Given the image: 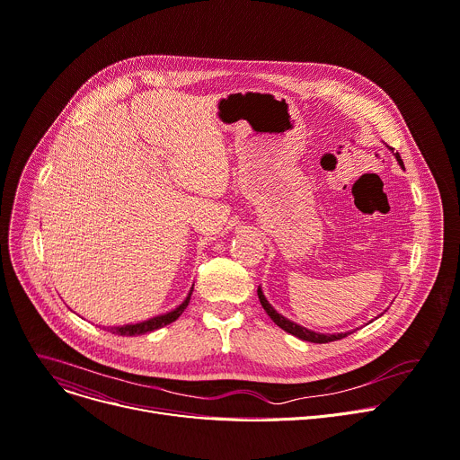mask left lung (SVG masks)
<instances>
[{
	"label": "left lung",
	"mask_w": 460,
	"mask_h": 460,
	"mask_svg": "<svg viewBox=\"0 0 460 460\" xmlns=\"http://www.w3.org/2000/svg\"><path fill=\"white\" fill-rule=\"evenodd\" d=\"M394 155H396L398 163L403 164L402 159H400V155H398V152H396ZM259 299H261V305H262V308L266 310V314L273 319V323H275L277 326H280L282 330H286L288 333H291V336L299 338V340H305V341H310V343H330V341L341 340V338L349 336V333H352V332H347V333H317V332H312V330H308V328H303V326H299V324H296V323L288 321V319L282 317L280 314H277V312L273 310V306H271V305L266 301V297L262 296V289H261V288H259Z\"/></svg>",
	"instance_id": "left-lung-1"
}]
</instances>
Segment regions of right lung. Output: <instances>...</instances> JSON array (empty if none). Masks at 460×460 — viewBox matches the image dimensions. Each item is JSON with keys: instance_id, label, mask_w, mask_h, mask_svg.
Returning a JSON list of instances; mask_svg holds the SVG:
<instances>
[{"instance_id": "obj_1", "label": "right lung", "mask_w": 460, "mask_h": 460, "mask_svg": "<svg viewBox=\"0 0 460 460\" xmlns=\"http://www.w3.org/2000/svg\"><path fill=\"white\" fill-rule=\"evenodd\" d=\"M190 296H192V289L189 291V297L172 312L164 314V315H157L154 319H148L145 323H137V324H124V326H113V328H108L111 333H117V336H141V333H146V332H154L164 324H171L172 321H176L183 310L189 306V301H190Z\"/></svg>"}]
</instances>
